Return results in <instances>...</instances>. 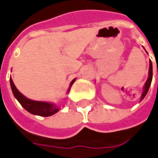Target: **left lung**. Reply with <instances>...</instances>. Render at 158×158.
Masks as SVG:
<instances>
[{
  "label": "left lung",
  "instance_id": "obj_1",
  "mask_svg": "<svg viewBox=\"0 0 158 158\" xmlns=\"http://www.w3.org/2000/svg\"><path fill=\"white\" fill-rule=\"evenodd\" d=\"M152 76H153V73H152V63L151 61L149 62V70H148V80L145 83V86H144V90H143V93L141 94V100L143 99L146 94H147L148 91V88L151 85V81H152Z\"/></svg>",
  "mask_w": 158,
  "mask_h": 158
}]
</instances>
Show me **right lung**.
I'll use <instances>...</instances> for the list:
<instances>
[{"mask_svg":"<svg viewBox=\"0 0 158 158\" xmlns=\"http://www.w3.org/2000/svg\"><path fill=\"white\" fill-rule=\"evenodd\" d=\"M75 79H73L71 83V86L74 83ZM10 86L11 89L14 96L16 99L20 102V104L24 107V109L31 114L38 115L41 117H48L56 113L59 110V109L56 107V105H54L49 102H38V101H32V100L28 99L25 96H24L17 89L16 86L13 83V80L10 78Z\"/></svg>","mask_w":158,"mask_h":158,"instance_id":"right-lung-1","label":"right lung"}]
</instances>
